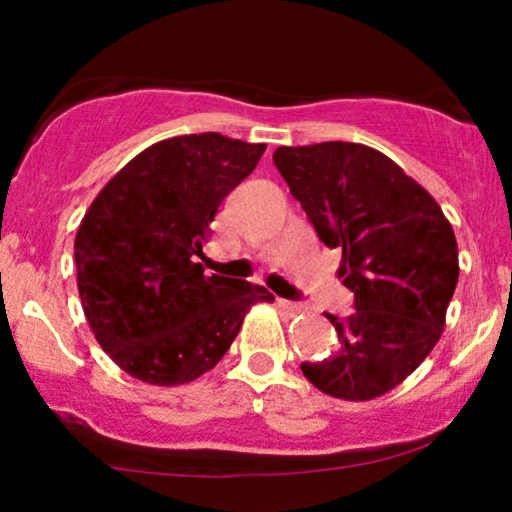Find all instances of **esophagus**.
<instances>
[{"instance_id": "1", "label": "esophagus", "mask_w": 512, "mask_h": 512, "mask_svg": "<svg viewBox=\"0 0 512 512\" xmlns=\"http://www.w3.org/2000/svg\"><path fill=\"white\" fill-rule=\"evenodd\" d=\"M277 308H282V311L289 313V315H299V313H304V306L292 304V301H285V299H277Z\"/></svg>"}]
</instances>
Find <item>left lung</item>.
Segmentation results:
<instances>
[{
  "mask_svg": "<svg viewBox=\"0 0 512 512\" xmlns=\"http://www.w3.org/2000/svg\"><path fill=\"white\" fill-rule=\"evenodd\" d=\"M273 161L325 246L342 249L339 277L356 296L349 318L327 315L337 353L301 372L334 399H377L444 332L460 273L453 227L425 187L365 144L280 147Z\"/></svg>",
  "mask_w": 512,
  "mask_h": 512,
  "instance_id": "left-lung-1",
  "label": "left lung"
}]
</instances>
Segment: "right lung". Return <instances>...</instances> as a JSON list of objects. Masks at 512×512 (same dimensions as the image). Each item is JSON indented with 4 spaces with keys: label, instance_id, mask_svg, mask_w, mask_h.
<instances>
[{
    "label": "right lung",
    "instance_id": "right-lung-1",
    "mask_svg": "<svg viewBox=\"0 0 512 512\" xmlns=\"http://www.w3.org/2000/svg\"><path fill=\"white\" fill-rule=\"evenodd\" d=\"M266 144L204 132L156 142L94 197L75 235L90 330L135 380L178 387L213 370L266 287L204 275L208 225Z\"/></svg>",
    "mask_w": 512,
    "mask_h": 512
}]
</instances>
